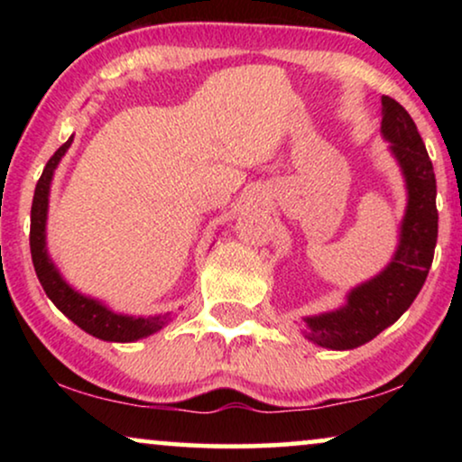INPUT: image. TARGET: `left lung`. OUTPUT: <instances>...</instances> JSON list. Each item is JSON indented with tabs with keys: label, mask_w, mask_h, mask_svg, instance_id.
<instances>
[{
	"label": "left lung",
	"mask_w": 462,
	"mask_h": 462,
	"mask_svg": "<svg viewBox=\"0 0 462 462\" xmlns=\"http://www.w3.org/2000/svg\"><path fill=\"white\" fill-rule=\"evenodd\" d=\"M381 132L391 143L389 149L400 163L408 189L400 245L381 273L351 290L346 305L305 318V337L326 349H356L395 324L419 296L433 263L438 187L425 143L410 113L391 97H383Z\"/></svg>",
	"instance_id": "8db88e82"
}]
</instances>
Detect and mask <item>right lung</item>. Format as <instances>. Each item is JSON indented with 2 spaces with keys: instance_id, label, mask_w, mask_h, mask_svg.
<instances>
[{
  "instance_id": "1",
  "label": "right lung",
  "mask_w": 462,
  "mask_h": 462,
  "mask_svg": "<svg viewBox=\"0 0 462 462\" xmlns=\"http://www.w3.org/2000/svg\"><path fill=\"white\" fill-rule=\"evenodd\" d=\"M73 136L59 147V151L50 157L46 168L37 180L33 206H31V258H33V267L40 280L43 292L48 299L67 315L73 324H78L81 330L92 334L100 340H111V343H132V340L151 337V334L162 330L170 321V313L155 315V318H134V315L116 313L106 309L103 302L90 299V296L79 294L69 283L62 280L59 269L50 261L46 250V218H48V195L50 182H52L54 170L71 147Z\"/></svg>"
}]
</instances>
